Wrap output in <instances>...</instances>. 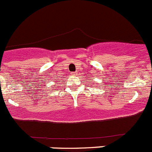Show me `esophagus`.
Masks as SVG:
<instances>
[{
    "mask_svg": "<svg viewBox=\"0 0 152 152\" xmlns=\"http://www.w3.org/2000/svg\"><path fill=\"white\" fill-rule=\"evenodd\" d=\"M77 72H72V75H77Z\"/></svg>",
    "mask_w": 152,
    "mask_h": 152,
    "instance_id": "esophagus-1",
    "label": "esophagus"
}]
</instances>
